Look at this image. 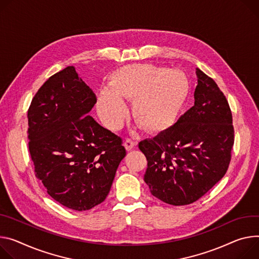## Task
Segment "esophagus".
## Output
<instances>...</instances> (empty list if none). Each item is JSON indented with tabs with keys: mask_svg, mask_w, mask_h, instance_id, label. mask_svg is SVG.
I'll use <instances>...</instances> for the list:
<instances>
[{
	"mask_svg": "<svg viewBox=\"0 0 259 259\" xmlns=\"http://www.w3.org/2000/svg\"><path fill=\"white\" fill-rule=\"evenodd\" d=\"M124 146H125L126 150L129 152V151H131L132 149H134L136 147V143H134L133 140H131V139H127L125 144H124Z\"/></svg>",
	"mask_w": 259,
	"mask_h": 259,
	"instance_id": "esophagus-1",
	"label": "esophagus"
}]
</instances>
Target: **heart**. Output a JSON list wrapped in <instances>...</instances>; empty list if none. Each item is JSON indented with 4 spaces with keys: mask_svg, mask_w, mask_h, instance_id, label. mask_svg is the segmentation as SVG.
Masks as SVG:
<instances>
[{
    "mask_svg": "<svg viewBox=\"0 0 259 259\" xmlns=\"http://www.w3.org/2000/svg\"><path fill=\"white\" fill-rule=\"evenodd\" d=\"M189 90V79L179 70L149 64L125 66L110 74L109 90L101 91L97 112L107 128L116 130L127 114L123 100L133 101L137 123L149 132H159L174 125Z\"/></svg>",
    "mask_w": 259,
    "mask_h": 259,
    "instance_id": "1",
    "label": "heart"
}]
</instances>
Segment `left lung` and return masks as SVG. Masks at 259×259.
<instances>
[{"mask_svg":"<svg viewBox=\"0 0 259 259\" xmlns=\"http://www.w3.org/2000/svg\"><path fill=\"white\" fill-rule=\"evenodd\" d=\"M194 106L170 128L140 142L148 160L145 182L158 199L189 204L226 174L233 146L232 115L217 83L196 68Z\"/></svg>","mask_w":259,"mask_h":259,"instance_id":"obj_1","label":"left lung"}]
</instances>
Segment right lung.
<instances>
[{"label":"right lung","mask_w":259,"mask_h":259,"mask_svg":"<svg viewBox=\"0 0 259 259\" xmlns=\"http://www.w3.org/2000/svg\"><path fill=\"white\" fill-rule=\"evenodd\" d=\"M96 96L68 66L44 82L28 111L36 177L66 207L88 210L105 200L126 156L122 139L88 115Z\"/></svg>","instance_id":"obj_1"}]
</instances>
